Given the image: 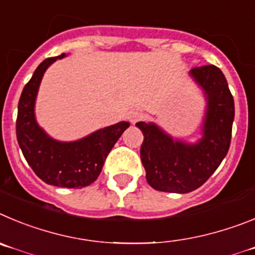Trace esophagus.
I'll return each mask as SVG.
<instances>
[{
  "label": "esophagus",
  "instance_id": "1",
  "mask_svg": "<svg viewBox=\"0 0 255 255\" xmlns=\"http://www.w3.org/2000/svg\"><path fill=\"white\" fill-rule=\"evenodd\" d=\"M142 117H143V113H142L141 111H138V109H133V111H130L129 113H128V119H129L130 123L139 122L142 119Z\"/></svg>",
  "mask_w": 255,
  "mask_h": 255
}]
</instances>
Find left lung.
<instances>
[{
  "mask_svg": "<svg viewBox=\"0 0 255 255\" xmlns=\"http://www.w3.org/2000/svg\"><path fill=\"white\" fill-rule=\"evenodd\" d=\"M190 76L205 90L203 137L196 144L174 141L153 123H136L143 133L142 165L148 184L160 192L188 193L207 182L228 153L235 107L224 73L213 65L193 67Z\"/></svg>",
  "mask_w": 255,
  "mask_h": 255,
  "instance_id": "1",
  "label": "left lung"
}]
</instances>
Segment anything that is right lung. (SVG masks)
<instances>
[{
    "instance_id": "add662e5",
    "label": "right lung",
    "mask_w": 255,
    "mask_h": 255,
    "mask_svg": "<svg viewBox=\"0 0 255 255\" xmlns=\"http://www.w3.org/2000/svg\"><path fill=\"white\" fill-rule=\"evenodd\" d=\"M62 57L65 54L44 59L25 85L17 107L16 137L27 164L43 182L77 189L88 187L98 179L108 153L129 123L119 122L75 142L50 138L36 125L34 103L45 70Z\"/></svg>"
}]
</instances>
